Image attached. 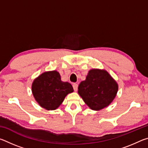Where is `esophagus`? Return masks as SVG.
Listing matches in <instances>:
<instances>
[{
	"instance_id": "1",
	"label": "esophagus",
	"mask_w": 148,
	"mask_h": 148,
	"mask_svg": "<svg viewBox=\"0 0 148 148\" xmlns=\"http://www.w3.org/2000/svg\"><path fill=\"white\" fill-rule=\"evenodd\" d=\"M73 88H74V90L75 91H77V87H78V86H77V84H73Z\"/></svg>"
}]
</instances>
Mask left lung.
<instances>
[{"label": "left lung", "instance_id": "left-lung-1", "mask_svg": "<svg viewBox=\"0 0 148 148\" xmlns=\"http://www.w3.org/2000/svg\"><path fill=\"white\" fill-rule=\"evenodd\" d=\"M117 91L118 85L106 71L91 69L77 92L90 108L98 111L112 103Z\"/></svg>", "mask_w": 148, "mask_h": 148}]
</instances>
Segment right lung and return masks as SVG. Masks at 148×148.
<instances>
[{
  "label": "right lung",
  "mask_w": 148,
  "mask_h": 148,
  "mask_svg": "<svg viewBox=\"0 0 148 148\" xmlns=\"http://www.w3.org/2000/svg\"><path fill=\"white\" fill-rule=\"evenodd\" d=\"M74 91L72 85L61 81L56 71L45 72L32 82V92L36 101L47 110H56L67 95Z\"/></svg>",
  "instance_id": "obj_1"
}]
</instances>
